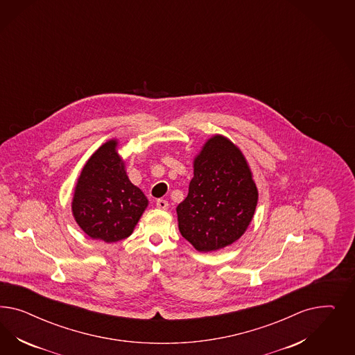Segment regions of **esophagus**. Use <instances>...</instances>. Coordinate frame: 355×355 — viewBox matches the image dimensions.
<instances>
[{
	"label": "esophagus",
	"mask_w": 355,
	"mask_h": 355,
	"mask_svg": "<svg viewBox=\"0 0 355 355\" xmlns=\"http://www.w3.org/2000/svg\"><path fill=\"white\" fill-rule=\"evenodd\" d=\"M156 205H157V208H160V209H168L169 203H168L165 199H157V200H156Z\"/></svg>",
	"instance_id": "obj_1"
}]
</instances>
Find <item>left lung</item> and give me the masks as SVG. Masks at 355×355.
<instances>
[{
    "label": "left lung",
    "instance_id": "8db88e82",
    "mask_svg": "<svg viewBox=\"0 0 355 355\" xmlns=\"http://www.w3.org/2000/svg\"><path fill=\"white\" fill-rule=\"evenodd\" d=\"M258 190L242 152L216 135L193 162L189 193L177 207L178 227L200 252L226 248L246 232Z\"/></svg>",
    "mask_w": 355,
    "mask_h": 355
}]
</instances>
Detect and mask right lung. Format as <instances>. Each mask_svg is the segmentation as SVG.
<instances>
[{
  "label": "right lung",
  "mask_w": 355,
  "mask_h": 355,
  "mask_svg": "<svg viewBox=\"0 0 355 355\" xmlns=\"http://www.w3.org/2000/svg\"><path fill=\"white\" fill-rule=\"evenodd\" d=\"M109 140L87 162L76 183L73 214L92 239L113 243L132 233L148 200L130 182L123 162Z\"/></svg>",
  "instance_id": "add662e5"
}]
</instances>
